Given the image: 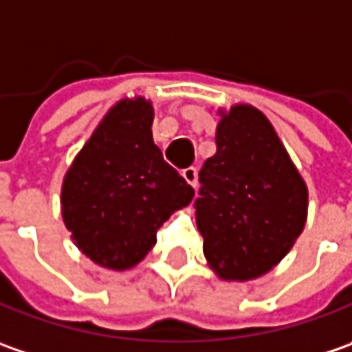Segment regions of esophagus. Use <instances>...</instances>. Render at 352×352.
Here are the masks:
<instances>
[{"label":"esophagus","mask_w":352,"mask_h":352,"mask_svg":"<svg viewBox=\"0 0 352 352\" xmlns=\"http://www.w3.org/2000/svg\"><path fill=\"white\" fill-rule=\"evenodd\" d=\"M181 175L185 177V181L191 185V187H197V167H185L181 171Z\"/></svg>","instance_id":"34e87169"}]
</instances>
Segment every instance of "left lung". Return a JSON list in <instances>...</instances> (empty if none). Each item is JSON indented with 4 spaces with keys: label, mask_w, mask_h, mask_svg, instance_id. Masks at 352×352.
<instances>
[{
    "label": "left lung",
    "mask_w": 352,
    "mask_h": 352,
    "mask_svg": "<svg viewBox=\"0 0 352 352\" xmlns=\"http://www.w3.org/2000/svg\"><path fill=\"white\" fill-rule=\"evenodd\" d=\"M221 114L217 153L199 171L197 226L214 272L246 282L292 250L307 219V187L260 110L238 104Z\"/></svg>",
    "instance_id": "left-lung-1"
}]
</instances>
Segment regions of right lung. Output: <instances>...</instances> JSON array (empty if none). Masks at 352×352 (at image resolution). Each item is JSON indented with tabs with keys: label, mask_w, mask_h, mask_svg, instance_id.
<instances>
[{
	"label": "right lung",
	"mask_w": 352,
	"mask_h": 352,
	"mask_svg": "<svg viewBox=\"0 0 352 352\" xmlns=\"http://www.w3.org/2000/svg\"><path fill=\"white\" fill-rule=\"evenodd\" d=\"M151 124V102L120 100L63 181V221L74 244L102 267L128 270L142 262L161 224L195 197L153 144Z\"/></svg>",
	"instance_id": "right-lung-1"
}]
</instances>
